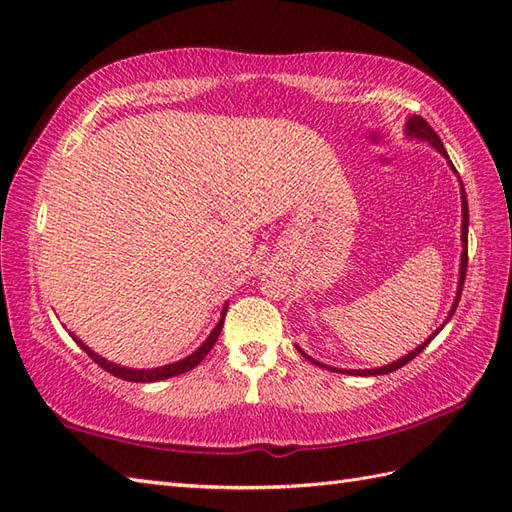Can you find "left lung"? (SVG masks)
Returning <instances> with one entry per match:
<instances>
[{
    "label": "left lung",
    "mask_w": 512,
    "mask_h": 512,
    "mask_svg": "<svg viewBox=\"0 0 512 512\" xmlns=\"http://www.w3.org/2000/svg\"><path fill=\"white\" fill-rule=\"evenodd\" d=\"M407 136H411V138H420V140H427V143L433 147V149H438L440 154L449 160V156H447V149H444V145H442V140H440V136L433 132V127L424 121L422 116H411L409 121H407ZM449 165H451V169L455 171V167H453V162L449 160ZM458 173V171H455ZM460 191H462V259H460V284H458V297H455V301H453V308H451V312H449V317H447V321L444 323H449V319L453 317V312H455V308H458V303H460V297H462V288H464V279H466V264H469V202H466V193H464V187L460 184ZM444 328V325H440V328L433 332L427 341H424L422 345H418L416 350L413 352H409L407 356H402V358H398V361H394L391 365H385V367H378V369H336V367H328V365H323V363H319V361H314V358H310L306 352L301 350V347H297V350L301 352V356H306L308 361H312L314 365H319V367H323V369H334V372H345V374H356V376H378V374H389V372H396V369H400L402 365H407L411 358H416L424 347H427L429 343H431V339L433 336H436L440 330Z\"/></svg>",
    "instance_id": "1"
}]
</instances>
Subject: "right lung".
I'll use <instances>...</instances> for the list:
<instances>
[{"label": "right lung", "mask_w": 512, "mask_h": 512, "mask_svg": "<svg viewBox=\"0 0 512 512\" xmlns=\"http://www.w3.org/2000/svg\"><path fill=\"white\" fill-rule=\"evenodd\" d=\"M226 308H228V306H224V312H222V319H220V323L215 325L213 332L209 334V339H206V341L198 347V350H195L191 356L182 358V361H178V363H171V365H165V367H156V369H129V367H121V365H116V363L105 361V358H103V356H99V354H94V352L90 350V347L85 345L83 341L76 339L74 334H72V339L76 341V345H79L83 352H88V356L92 358V361H94L96 365H101V367L105 369V372L114 374L116 378L132 380V383H156V380H165V378H171V376L184 374V372H189V369H193L195 365H200L202 358L213 350V345H215V341H217V336H220V332H222Z\"/></svg>", "instance_id": "obj_1"}]
</instances>
